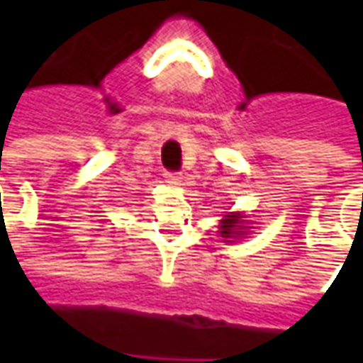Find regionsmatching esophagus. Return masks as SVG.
<instances>
[{"mask_svg":"<svg viewBox=\"0 0 363 363\" xmlns=\"http://www.w3.org/2000/svg\"><path fill=\"white\" fill-rule=\"evenodd\" d=\"M165 179H167V182L171 184V186H179V184H181V181H182L181 173H171V171H167Z\"/></svg>","mask_w":363,"mask_h":363,"instance_id":"1","label":"esophagus"}]
</instances>
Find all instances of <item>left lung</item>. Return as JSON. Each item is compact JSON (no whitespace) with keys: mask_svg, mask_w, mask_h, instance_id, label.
<instances>
[{"mask_svg":"<svg viewBox=\"0 0 363 363\" xmlns=\"http://www.w3.org/2000/svg\"><path fill=\"white\" fill-rule=\"evenodd\" d=\"M241 221H239V218L237 216H228V220L221 221V237H235V235H243L241 231H239V225Z\"/></svg>","mask_w":363,"mask_h":363,"instance_id":"left-lung-1","label":"left lung"}]
</instances>
